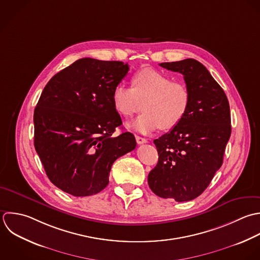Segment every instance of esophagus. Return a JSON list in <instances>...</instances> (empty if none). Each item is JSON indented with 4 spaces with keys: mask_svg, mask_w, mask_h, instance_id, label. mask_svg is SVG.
<instances>
[{
    "mask_svg": "<svg viewBox=\"0 0 260 260\" xmlns=\"http://www.w3.org/2000/svg\"><path fill=\"white\" fill-rule=\"evenodd\" d=\"M136 140H137V143H138L139 145L145 144V143L148 142L147 139H145V138H143V137H140V136H136Z\"/></svg>",
    "mask_w": 260,
    "mask_h": 260,
    "instance_id": "esophagus-1",
    "label": "esophagus"
}]
</instances>
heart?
<instances>
[{
	"label": "heart",
	"instance_id": "obj_1",
	"mask_svg": "<svg viewBox=\"0 0 260 260\" xmlns=\"http://www.w3.org/2000/svg\"><path fill=\"white\" fill-rule=\"evenodd\" d=\"M115 110L131 117L144 107V112L132 123L139 133L150 134L159 127L170 131L186 115L190 105V92L182 82L152 68L137 72L132 87L118 84L112 92ZM144 105H142V103Z\"/></svg>",
	"mask_w": 260,
	"mask_h": 260
}]
</instances>
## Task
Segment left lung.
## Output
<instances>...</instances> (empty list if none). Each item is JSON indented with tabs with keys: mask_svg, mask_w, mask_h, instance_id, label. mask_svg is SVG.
Wrapping results in <instances>:
<instances>
[{
	"mask_svg": "<svg viewBox=\"0 0 260 260\" xmlns=\"http://www.w3.org/2000/svg\"><path fill=\"white\" fill-rule=\"evenodd\" d=\"M160 66L183 75L190 105L178 125L154 141L159 160L148 183L160 198L188 202L205 191L223 164L231 136L229 101L200 61L186 58Z\"/></svg>",
	"mask_w": 260,
	"mask_h": 260,
	"instance_id": "8db88e82",
	"label": "left lung"
}]
</instances>
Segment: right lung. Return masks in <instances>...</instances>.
Instances as JSON below:
<instances>
[{"mask_svg": "<svg viewBox=\"0 0 260 260\" xmlns=\"http://www.w3.org/2000/svg\"><path fill=\"white\" fill-rule=\"evenodd\" d=\"M127 63L84 57L55 74L34 110V147L51 183L74 197L93 196L109 182L114 161L133 151L112 92L126 76Z\"/></svg>", "mask_w": 260, "mask_h": 260, "instance_id": "obj_1", "label": "right lung"}]
</instances>
